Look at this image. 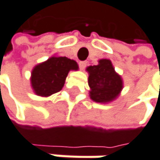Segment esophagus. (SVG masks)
Returning a JSON list of instances; mask_svg holds the SVG:
<instances>
[{"label": "esophagus", "instance_id": "obj_1", "mask_svg": "<svg viewBox=\"0 0 160 160\" xmlns=\"http://www.w3.org/2000/svg\"><path fill=\"white\" fill-rule=\"evenodd\" d=\"M78 65H79V68H81L82 70H83V69H85V67L87 65V62L86 61H81V62L78 63Z\"/></svg>", "mask_w": 160, "mask_h": 160}]
</instances>
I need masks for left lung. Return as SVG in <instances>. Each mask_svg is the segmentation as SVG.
Here are the masks:
<instances>
[{
    "label": "left lung",
    "mask_w": 160,
    "mask_h": 160,
    "mask_svg": "<svg viewBox=\"0 0 160 160\" xmlns=\"http://www.w3.org/2000/svg\"><path fill=\"white\" fill-rule=\"evenodd\" d=\"M89 74L90 98L96 102L107 103L115 100L123 89V79L115 72L109 59H100L98 65L86 68Z\"/></svg>",
    "instance_id": "1"
}]
</instances>
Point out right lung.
Listing matches in <instances>:
<instances>
[{
  "label": "right lung",
  "instance_id": "1",
  "mask_svg": "<svg viewBox=\"0 0 160 160\" xmlns=\"http://www.w3.org/2000/svg\"><path fill=\"white\" fill-rule=\"evenodd\" d=\"M78 69V63L73 59L65 57L50 58L36 65L32 72L30 82L34 93L42 97L57 93L62 89L69 71Z\"/></svg>",
  "mask_w": 160,
  "mask_h": 160
}]
</instances>
